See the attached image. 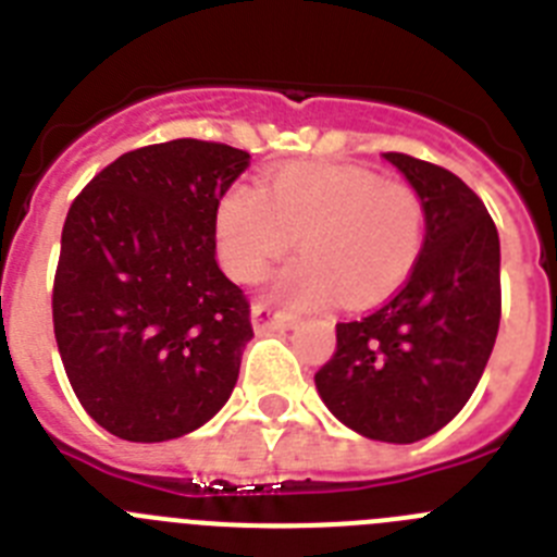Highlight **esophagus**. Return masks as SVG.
I'll return each mask as SVG.
<instances>
[{
    "instance_id": "34e87169",
    "label": "esophagus",
    "mask_w": 557,
    "mask_h": 557,
    "mask_svg": "<svg viewBox=\"0 0 557 557\" xmlns=\"http://www.w3.org/2000/svg\"><path fill=\"white\" fill-rule=\"evenodd\" d=\"M250 321H253L256 332H273V329H289L293 326V318L287 312H278L275 307L264 301H256L250 307Z\"/></svg>"
}]
</instances>
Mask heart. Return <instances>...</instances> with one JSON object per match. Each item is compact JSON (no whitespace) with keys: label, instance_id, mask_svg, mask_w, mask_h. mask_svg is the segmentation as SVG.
Instances as JSON below:
<instances>
[{"label":"heart","instance_id":"b5f03b06","mask_svg":"<svg viewBox=\"0 0 557 557\" xmlns=\"http://www.w3.org/2000/svg\"><path fill=\"white\" fill-rule=\"evenodd\" d=\"M218 256L236 282H256L293 248L298 256L273 278L293 307L334 298L366 309L391 298L421 259L424 198L401 181L351 164H295L273 172L264 191L225 189L214 214Z\"/></svg>","mask_w":557,"mask_h":557}]
</instances>
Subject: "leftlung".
<instances>
[{
    "mask_svg": "<svg viewBox=\"0 0 557 557\" xmlns=\"http://www.w3.org/2000/svg\"><path fill=\"white\" fill-rule=\"evenodd\" d=\"M424 198L426 236L405 287L359 321L337 323V348L314 385L359 435L416 444L466 407L502 318L499 234L455 172L385 152Z\"/></svg>",
    "mask_w": 557,
    "mask_h": 557,
    "instance_id": "1",
    "label": "left lung"
}]
</instances>
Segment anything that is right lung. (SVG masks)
I'll return each instance as SVG.
<instances>
[{"instance_id":"obj_1","label":"right lung","mask_w":557,"mask_h":557,"mask_svg":"<svg viewBox=\"0 0 557 557\" xmlns=\"http://www.w3.org/2000/svg\"><path fill=\"white\" fill-rule=\"evenodd\" d=\"M250 152L172 139L131 150L69 206L52 323L69 385L102 430L159 444L228 401L250 304L214 259V214Z\"/></svg>"}]
</instances>
